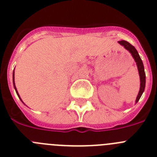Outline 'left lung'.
Returning <instances> with one entry per match:
<instances>
[{
    "label": "left lung",
    "mask_w": 157,
    "mask_h": 157,
    "mask_svg": "<svg viewBox=\"0 0 157 157\" xmlns=\"http://www.w3.org/2000/svg\"><path fill=\"white\" fill-rule=\"evenodd\" d=\"M119 44L123 46L124 48L131 54L132 57L134 58V61H135L137 67H138V74H139L140 77V90L139 92H138V96H137V98H136L135 104H137L139 101V99L141 98V95L144 93L145 88V68H144V65L142 63V60H141V57H140L139 54H138V51L134 48L133 45H131L128 41H118Z\"/></svg>",
    "instance_id": "left-lung-1"
}]
</instances>
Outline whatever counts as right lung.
Returning a JSON list of instances; mask_svg holds the SVG:
<instances>
[{
    "mask_svg": "<svg viewBox=\"0 0 157 157\" xmlns=\"http://www.w3.org/2000/svg\"><path fill=\"white\" fill-rule=\"evenodd\" d=\"M15 70L13 71V75H12V81H13V86H14V89H15V90H16V94H17V95H18V97H19V99H20V101H22V102H23V101H22V99L21 98H20V96H19V93H18V91H17V89H16V84H15ZM24 104V103H23ZM25 105V104H24Z\"/></svg>",
    "mask_w": 157,
    "mask_h": 157,
    "instance_id": "right-lung-1",
    "label": "right lung"
}]
</instances>
